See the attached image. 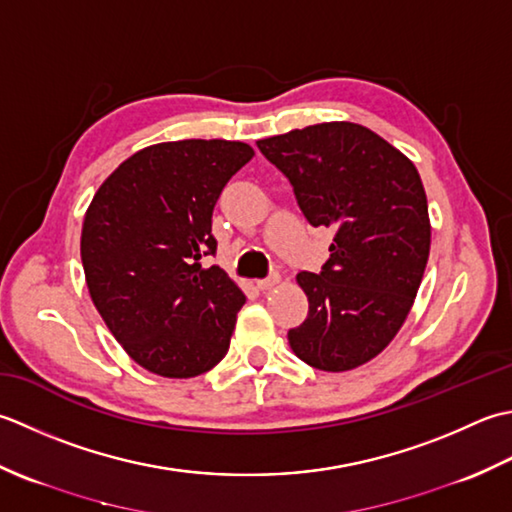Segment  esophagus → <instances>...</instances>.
<instances>
[{"instance_id":"34e87169","label":"esophagus","mask_w":512,"mask_h":512,"mask_svg":"<svg viewBox=\"0 0 512 512\" xmlns=\"http://www.w3.org/2000/svg\"><path fill=\"white\" fill-rule=\"evenodd\" d=\"M278 283H280V276H278V274H271V276L265 278V280H256V287H258L260 291H269V289H274Z\"/></svg>"}]
</instances>
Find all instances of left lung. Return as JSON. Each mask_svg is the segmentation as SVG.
Listing matches in <instances>:
<instances>
[{
	"mask_svg": "<svg viewBox=\"0 0 512 512\" xmlns=\"http://www.w3.org/2000/svg\"><path fill=\"white\" fill-rule=\"evenodd\" d=\"M256 143L294 185L307 221L333 229L320 274L296 276L309 314L289 329V347L320 371L356 369L387 349L422 283L431 221L420 174L360 123H316Z\"/></svg>",
	"mask_w": 512,
	"mask_h": 512,
	"instance_id": "left-lung-1",
	"label": "left lung"
}]
</instances>
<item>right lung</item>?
<instances>
[{
	"label": "right lung",
	"instance_id": "obj_1",
	"mask_svg": "<svg viewBox=\"0 0 512 512\" xmlns=\"http://www.w3.org/2000/svg\"><path fill=\"white\" fill-rule=\"evenodd\" d=\"M241 141L156 143L101 183L83 218L90 298L128 356L163 378H196L225 358L245 294L221 267L212 212L252 161Z\"/></svg>",
	"mask_w": 512,
	"mask_h": 512
}]
</instances>
